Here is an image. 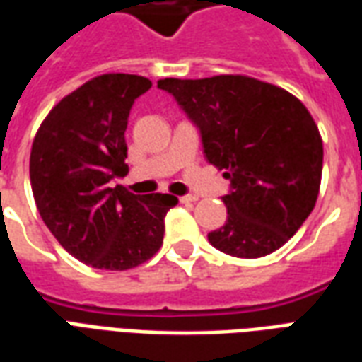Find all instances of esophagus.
I'll return each mask as SVG.
<instances>
[{
    "instance_id": "1",
    "label": "esophagus",
    "mask_w": 362,
    "mask_h": 362,
    "mask_svg": "<svg viewBox=\"0 0 362 362\" xmlns=\"http://www.w3.org/2000/svg\"><path fill=\"white\" fill-rule=\"evenodd\" d=\"M180 202L182 204H194V202H197V197L196 196H182Z\"/></svg>"
}]
</instances>
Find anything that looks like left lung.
I'll return each mask as SVG.
<instances>
[{
	"instance_id": "obj_1",
	"label": "left lung",
	"mask_w": 362,
	"mask_h": 362,
	"mask_svg": "<svg viewBox=\"0 0 362 362\" xmlns=\"http://www.w3.org/2000/svg\"><path fill=\"white\" fill-rule=\"evenodd\" d=\"M202 135L205 158L230 180L227 221L207 235L236 258L272 254L300 228L318 199L324 147L296 96L246 75L160 79Z\"/></svg>"
}]
</instances>
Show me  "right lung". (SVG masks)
<instances>
[{
	"instance_id": "1",
	"label": "right lung",
	"mask_w": 362,
	"mask_h": 362,
	"mask_svg": "<svg viewBox=\"0 0 362 362\" xmlns=\"http://www.w3.org/2000/svg\"><path fill=\"white\" fill-rule=\"evenodd\" d=\"M151 89L141 75L104 74L64 96L38 127L30 186L40 217L74 258L124 272L163 246L170 194L135 196L114 178L127 174L126 127L135 98Z\"/></svg>"
}]
</instances>
